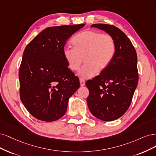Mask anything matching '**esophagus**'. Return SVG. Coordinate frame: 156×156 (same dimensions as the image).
I'll return each mask as SVG.
<instances>
[{
    "label": "esophagus",
    "instance_id": "esophagus-1",
    "mask_svg": "<svg viewBox=\"0 0 156 156\" xmlns=\"http://www.w3.org/2000/svg\"><path fill=\"white\" fill-rule=\"evenodd\" d=\"M80 85H81L82 87L84 86L85 84V80H83V79H80Z\"/></svg>",
    "mask_w": 156,
    "mask_h": 156
}]
</instances>
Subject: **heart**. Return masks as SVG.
<instances>
[{"label":"heart","instance_id":"obj_1","mask_svg":"<svg viewBox=\"0 0 156 156\" xmlns=\"http://www.w3.org/2000/svg\"><path fill=\"white\" fill-rule=\"evenodd\" d=\"M73 46L63 48V56L69 68L73 71L83 66L78 73L81 77L89 78L98 71H103L112 63L116 52V43L109 34L97 31H85L72 39Z\"/></svg>","mask_w":156,"mask_h":156}]
</instances>
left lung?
<instances>
[{"label":"left lung","instance_id":"8db88e82","mask_svg":"<svg viewBox=\"0 0 156 156\" xmlns=\"http://www.w3.org/2000/svg\"><path fill=\"white\" fill-rule=\"evenodd\" d=\"M91 27L111 35L116 52L109 66L85 83L89 91L87 102L93 116L112 121L122 116L131 104L139 80L137 53L126 35L117 27L106 24H94Z\"/></svg>","mask_w":156,"mask_h":156}]
</instances>
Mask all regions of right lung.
<instances>
[{"label": "right lung", "mask_w": 156, "mask_h": 156, "mask_svg": "<svg viewBox=\"0 0 156 156\" xmlns=\"http://www.w3.org/2000/svg\"><path fill=\"white\" fill-rule=\"evenodd\" d=\"M84 24L44 29L24 49L19 78L20 98L33 117L45 122L66 113L69 99L80 87L68 68L63 50L67 40Z\"/></svg>", "instance_id": "add662e5"}]
</instances>
